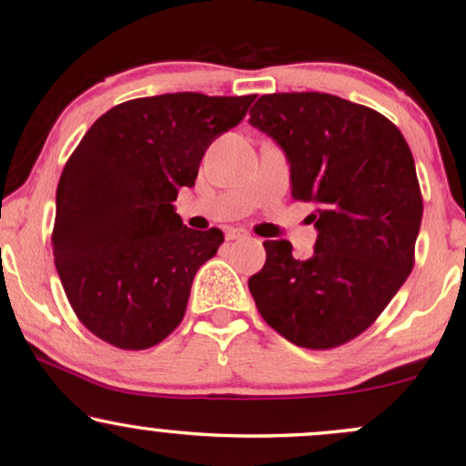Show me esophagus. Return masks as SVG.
Here are the masks:
<instances>
[{"instance_id":"34e87169","label":"esophagus","mask_w":466,"mask_h":466,"mask_svg":"<svg viewBox=\"0 0 466 466\" xmlns=\"http://www.w3.org/2000/svg\"><path fill=\"white\" fill-rule=\"evenodd\" d=\"M240 238H247V230H242V228H228L226 240H240Z\"/></svg>"}]
</instances>
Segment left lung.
<instances>
[{"instance_id":"obj_1","label":"left lung","mask_w":466,"mask_h":466,"mask_svg":"<svg viewBox=\"0 0 466 466\" xmlns=\"http://www.w3.org/2000/svg\"><path fill=\"white\" fill-rule=\"evenodd\" d=\"M248 124L289 162L291 196L312 202L308 259L289 240H266L248 279L272 329L304 349H333L365 331L414 268L422 196L414 156L390 120L327 93L264 95Z\"/></svg>"}]
</instances>
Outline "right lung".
Listing matches in <instances>:
<instances>
[{"label": "right lung", "instance_id": "1", "mask_svg": "<svg viewBox=\"0 0 466 466\" xmlns=\"http://www.w3.org/2000/svg\"><path fill=\"white\" fill-rule=\"evenodd\" d=\"M253 101L170 93L120 103L71 154L56 187L52 253L71 308L96 338L143 350L181 323L196 272L224 232L183 226L173 202Z\"/></svg>", "mask_w": 466, "mask_h": 466}]
</instances>
